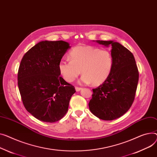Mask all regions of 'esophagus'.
Listing matches in <instances>:
<instances>
[{"instance_id":"34e87169","label":"esophagus","mask_w":157,"mask_h":157,"mask_svg":"<svg viewBox=\"0 0 157 157\" xmlns=\"http://www.w3.org/2000/svg\"><path fill=\"white\" fill-rule=\"evenodd\" d=\"M75 89H76V91H80V90L82 89V88L78 87V86H76V87H75Z\"/></svg>"}]
</instances>
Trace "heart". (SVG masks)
Masks as SVG:
<instances>
[{"label":"heart","mask_w":157,"mask_h":157,"mask_svg":"<svg viewBox=\"0 0 157 157\" xmlns=\"http://www.w3.org/2000/svg\"><path fill=\"white\" fill-rule=\"evenodd\" d=\"M68 58H62L59 62V71L67 82L74 81L82 73L80 82L99 85L110 76L113 64L111 52L93 46H77L72 49Z\"/></svg>","instance_id":"1"}]
</instances>
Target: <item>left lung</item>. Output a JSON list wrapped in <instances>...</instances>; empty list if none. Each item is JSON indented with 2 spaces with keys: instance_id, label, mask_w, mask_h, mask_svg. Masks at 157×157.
<instances>
[{
  "instance_id": "1",
  "label": "left lung",
  "mask_w": 157,
  "mask_h": 157,
  "mask_svg": "<svg viewBox=\"0 0 157 157\" xmlns=\"http://www.w3.org/2000/svg\"><path fill=\"white\" fill-rule=\"evenodd\" d=\"M97 41L111 46L113 64L107 80L93 89L88 105L96 117L112 121L123 116L131 107L138 86L139 72L134 56L128 48L113 41Z\"/></svg>"
}]
</instances>
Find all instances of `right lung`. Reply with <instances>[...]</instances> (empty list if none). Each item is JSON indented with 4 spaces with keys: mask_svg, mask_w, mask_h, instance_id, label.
Segmentation results:
<instances>
[{
    "mask_svg": "<svg viewBox=\"0 0 157 157\" xmlns=\"http://www.w3.org/2000/svg\"><path fill=\"white\" fill-rule=\"evenodd\" d=\"M69 44L62 40L42 41L24 55L17 85L26 110L37 119L55 122L68 110L75 87L60 76L59 62Z\"/></svg>",
    "mask_w": 157,
    "mask_h": 157,
    "instance_id": "1",
    "label": "right lung"
}]
</instances>
